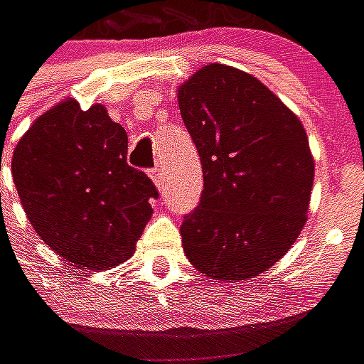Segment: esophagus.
<instances>
[{
    "label": "esophagus",
    "instance_id": "1",
    "mask_svg": "<svg viewBox=\"0 0 364 364\" xmlns=\"http://www.w3.org/2000/svg\"><path fill=\"white\" fill-rule=\"evenodd\" d=\"M150 177H152V181L158 189H164V183H166V173H164V169L160 166H156V168L150 169Z\"/></svg>",
    "mask_w": 364,
    "mask_h": 364
}]
</instances>
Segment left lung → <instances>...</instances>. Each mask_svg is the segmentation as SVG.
I'll return each instance as SVG.
<instances>
[{
  "instance_id": "left-lung-1",
  "label": "left lung",
  "mask_w": 364,
  "mask_h": 364,
  "mask_svg": "<svg viewBox=\"0 0 364 364\" xmlns=\"http://www.w3.org/2000/svg\"><path fill=\"white\" fill-rule=\"evenodd\" d=\"M177 100L204 177L181 223L185 255L210 279L255 278L305 225L314 181L305 129L257 77L222 63L198 69Z\"/></svg>"
}]
</instances>
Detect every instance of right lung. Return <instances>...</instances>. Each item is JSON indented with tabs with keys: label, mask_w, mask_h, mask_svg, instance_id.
I'll use <instances>...</instances> for the list:
<instances>
[{
	"label": "right lung",
	"mask_w": 364,
	"mask_h": 364,
	"mask_svg": "<svg viewBox=\"0 0 364 364\" xmlns=\"http://www.w3.org/2000/svg\"><path fill=\"white\" fill-rule=\"evenodd\" d=\"M13 181L34 231L80 270H107L133 257L158 198L127 164V133L107 109L59 102L18 141Z\"/></svg>",
	"instance_id": "add662e5"
}]
</instances>
